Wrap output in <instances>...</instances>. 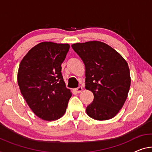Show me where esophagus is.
I'll list each match as a JSON object with an SVG mask.
<instances>
[{
    "instance_id": "esophagus-1",
    "label": "esophagus",
    "mask_w": 152,
    "mask_h": 152,
    "mask_svg": "<svg viewBox=\"0 0 152 152\" xmlns=\"http://www.w3.org/2000/svg\"><path fill=\"white\" fill-rule=\"evenodd\" d=\"M83 90V88H82V86H79L78 88H77L76 89H75V91L77 93H80V92H81V91Z\"/></svg>"
}]
</instances>
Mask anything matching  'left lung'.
<instances>
[{
  "instance_id": "obj_1",
  "label": "left lung",
  "mask_w": 152,
  "mask_h": 152,
  "mask_svg": "<svg viewBox=\"0 0 152 152\" xmlns=\"http://www.w3.org/2000/svg\"><path fill=\"white\" fill-rule=\"evenodd\" d=\"M72 48L86 67V89L94 94L86 113L96 120L115 116L127 99L130 86V70L122 56L100 41L75 43Z\"/></svg>"
}]
</instances>
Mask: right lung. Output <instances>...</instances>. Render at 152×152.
Here are the masks:
<instances>
[{
  "label": "right lung",
  "instance_id": "add662e5",
  "mask_svg": "<svg viewBox=\"0 0 152 152\" xmlns=\"http://www.w3.org/2000/svg\"><path fill=\"white\" fill-rule=\"evenodd\" d=\"M69 48L66 43L42 42L20 64L18 83L21 93L34 113L44 120L61 118L72 96L61 73Z\"/></svg>",
  "mask_w": 152,
  "mask_h": 152
}]
</instances>
